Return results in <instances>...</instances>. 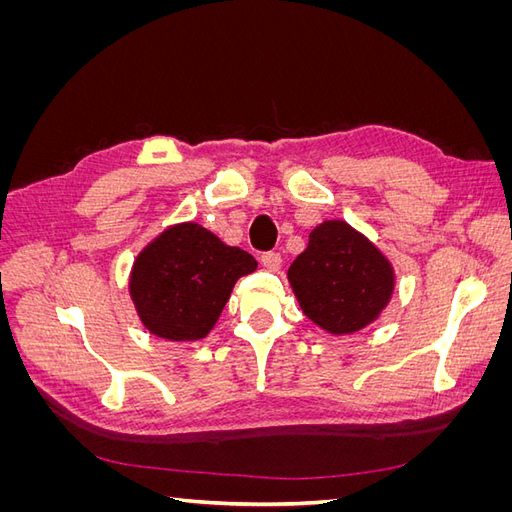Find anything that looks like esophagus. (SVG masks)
Returning <instances> with one entry per match:
<instances>
[{
    "instance_id": "34e87169",
    "label": "esophagus",
    "mask_w": 512,
    "mask_h": 512,
    "mask_svg": "<svg viewBox=\"0 0 512 512\" xmlns=\"http://www.w3.org/2000/svg\"><path fill=\"white\" fill-rule=\"evenodd\" d=\"M260 262H262V267L269 269V271H280V267H282V256L275 254V252H267V254H262Z\"/></svg>"
}]
</instances>
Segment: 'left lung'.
Segmentation results:
<instances>
[{
    "label": "left lung",
    "mask_w": 512,
    "mask_h": 512,
    "mask_svg": "<svg viewBox=\"0 0 512 512\" xmlns=\"http://www.w3.org/2000/svg\"><path fill=\"white\" fill-rule=\"evenodd\" d=\"M288 282L303 314L331 335H350L376 322L395 292V269L363 232L327 220L309 232Z\"/></svg>",
    "instance_id": "left-lung-1"
}]
</instances>
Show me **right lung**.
Returning a JSON list of instances; mask_svg holds the SVG:
<instances>
[{"label": "right lung", "mask_w": 512, "mask_h": 512, "mask_svg": "<svg viewBox=\"0 0 512 512\" xmlns=\"http://www.w3.org/2000/svg\"><path fill=\"white\" fill-rule=\"evenodd\" d=\"M258 262L196 222L164 228L130 271L128 290L143 327L168 342H198L218 322L237 280Z\"/></svg>", "instance_id": "1"}]
</instances>
